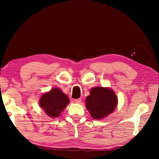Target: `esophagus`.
<instances>
[{"label": "esophagus", "instance_id": "1", "mask_svg": "<svg viewBox=\"0 0 159 159\" xmlns=\"http://www.w3.org/2000/svg\"><path fill=\"white\" fill-rule=\"evenodd\" d=\"M74 102H76V103H79V104H80V102H81V99H80V98L76 99H74Z\"/></svg>", "mask_w": 159, "mask_h": 159}]
</instances>
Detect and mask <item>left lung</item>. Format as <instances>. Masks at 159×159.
Instances as JSON below:
<instances>
[{
	"mask_svg": "<svg viewBox=\"0 0 159 159\" xmlns=\"http://www.w3.org/2000/svg\"><path fill=\"white\" fill-rule=\"evenodd\" d=\"M86 98V108L95 119H102L114 111L117 105V98L109 88L96 87Z\"/></svg>",
	"mask_w": 159,
	"mask_h": 159,
	"instance_id": "left-lung-1",
	"label": "left lung"
}]
</instances>
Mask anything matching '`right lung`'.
Instances as JSON below:
<instances>
[{"mask_svg": "<svg viewBox=\"0 0 159 159\" xmlns=\"http://www.w3.org/2000/svg\"><path fill=\"white\" fill-rule=\"evenodd\" d=\"M40 106L50 117H57L69 103V98L59 88H54L40 99Z\"/></svg>", "mask_w": 159, "mask_h": 159, "instance_id": "obj_1", "label": "right lung"}]
</instances>
